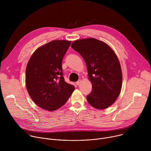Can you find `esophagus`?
Returning a JSON list of instances; mask_svg holds the SVG:
<instances>
[{"instance_id":"obj_1","label":"esophagus","mask_w":151,"mask_h":151,"mask_svg":"<svg viewBox=\"0 0 151 151\" xmlns=\"http://www.w3.org/2000/svg\"><path fill=\"white\" fill-rule=\"evenodd\" d=\"M81 83V80H79V81H78L76 82V84L77 85H79Z\"/></svg>"}]
</instances>
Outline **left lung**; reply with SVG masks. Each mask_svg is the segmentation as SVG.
Returning <instances> with one entry per match:
<instances>
[{
  "mask_svg": "<svg viewBox=\"0 0 151 151\" xmlns=\"http://www.w3.org/2000/svg\"><path fill=\"white\" fill-rule=\"evenodd\" d=\"M71 47L84 59L92 91L87 96L91 106L98 109L111 106L119 96L122 87V71L113 50L104 42L94 38L74 41Z\"/></svg>",
  "mask_w": 151,
  "mask_h": 151,
  "instance_id": "left-lung-1",
  "label": "left lung"
}]
</instances>
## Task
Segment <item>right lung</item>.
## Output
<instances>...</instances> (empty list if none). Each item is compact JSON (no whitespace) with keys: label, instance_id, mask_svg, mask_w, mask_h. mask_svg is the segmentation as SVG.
<instances>
[{"label":"right lung","instance_id":"add662e5","mask_svg":"<svg viewBox=\"0 0 151 151\" xmlns=\"http://www.w3.org/2000/svg\"><path fill=\"white\" fill-rule=\"evenodd\" d=\"M71 44L55 40L38 48L26 70V86L33 101L43 109L54 111L66 103L75 90L64 81L62 60Z\"/></svg>","mask_w":151,"mask_h":151}]
</instances>
